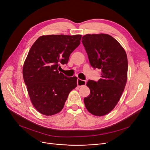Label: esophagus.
<instances>
[{
    "mask_svg": "<svg viewBox=\"0 0 150 150\" xmlns=\"http://www.w3.org/2000/svg\"><path fill=\"white\" fill-rule=\"evenodd\" d=\"M86 81L85 80H83L80 79H77V84L79 86H84L86 85Z\"/></svg>",
    "mask_w": 150,
    "mask_h": 150,
    "instance_id": "1",
    "label": "esophagus"
}]
</instances>
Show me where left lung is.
Segmentation results:
<instances>
[{
	"label": "left lung",
	"instance_id": "left-lung-1",
	"mask_svg": "<svg viewBox=\"0 0 150 150\" xmlns=\"http://www.w3.org/2000/svg\"><path fill=\"white\" fill-rule=\"evenodd\" d=\"M89 63L101 70V79L89 80L90 94L84 98L88 111L96 116L110 113L120 99L127 77V57L116 39L108 34H86L82 37Z\"/></svg>",
	"mask_w": 150,
	"mask_h": 150
}]
</instances>
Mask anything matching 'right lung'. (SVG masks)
Masks as SVG:
<instances>
[{
    "instance_id": "obj_1",
    "label": "right lung",
    "mask_w": 150,
    "mask_h": 150,
    "mask_svg": "<svg viewBox=\"0 0 150 150\" xmlns=\"http://www.w3.org/2000/svg\"><path fill=\"white\" fill-rule=\"evenodd\" d=\"M81 35H48L39 37L25 60L23 79L32 105L40 113L51 116L62 110L77 78L59 72L70 54L79 46Z\"/></svg>"
}]
</instances>
